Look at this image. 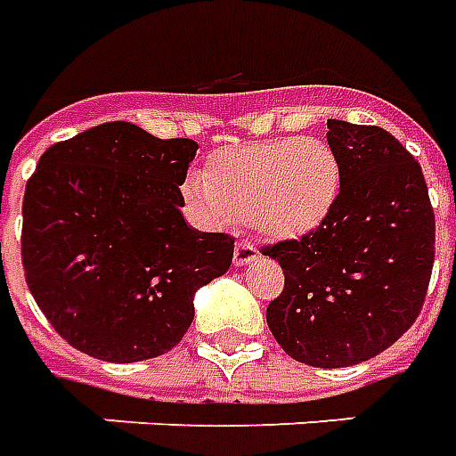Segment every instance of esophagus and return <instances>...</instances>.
Here are the masks:
<instances>
[{
	"instance_id": "obj_1",
	"label": "esophagus",
	"mask_w": 456,
	"mask_h": 456,
	"mask_svg": "<svg viewBox=\"0 0 456 456\" xmlns=\"http://www.w3.org/2000/svg\"><path fill=\"white\" fill-rule=\"evenodd\" d=\"M258 258V246L251 241H237L234 246V265H246Z\"/></svg>"
}]
</instances>
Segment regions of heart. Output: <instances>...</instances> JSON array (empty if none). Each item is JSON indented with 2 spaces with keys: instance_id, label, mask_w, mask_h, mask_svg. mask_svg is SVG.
<instances>
[{
  "instance_id": "heart-1",
  "label": "heart",
  "mask_w": 456,
  "mask_h": 456,
  "mask_svg": "<svg viewBox=\"0 0 456 456\" xmlns=\"http://www.w3.org/2000/svg\"><path fill=\"white\" fill-rule=\"evenodd\" d=\"M343 191V161L319 137H275L215 150L200 176L185 178L188 212L208 227L244 217L265 237L299 239L331 217Z\"/></svg>"
}]
</instances>
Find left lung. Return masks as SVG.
Instances as JSON below:
<instances>
[{"instance_id":"obj_1","label":"left lung","mask_w":456,"mask_h":456,"mask_svg":"<svg viewBox=\"0 0 456 456\" xmlns=\"http://www.w3.org/2000/svg\"><path fill=\"white\" fill-rule=\"evenodd\" d=\"M343 191L326 224L263 246L285 288L268 329L289 357L348 367L379 355L413 326L435 261V212L420 164L377 125L329 120Z\"/></svg>"}]
</instances>
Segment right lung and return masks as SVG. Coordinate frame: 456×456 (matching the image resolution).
Masks as SVG:
<instances>
[{
	"instance_id": "obj_1",
	"label": "right lung",
	"mask_w": 456,
	"mask_h": 456,
	"mask_svg": "<svg viewBox=\"0 0 456 456\" xmlns=\"http://www.w3.org/2000/svg\"><path fill=\"white\" fill-rule=\"evenodd\" d=\"M198 142L103 123L53 144L23 195L26 285L72 348L137 362L176 348L195 289L229 271L234 239L185 224Z\"/></svg>"
}]
</instances>
